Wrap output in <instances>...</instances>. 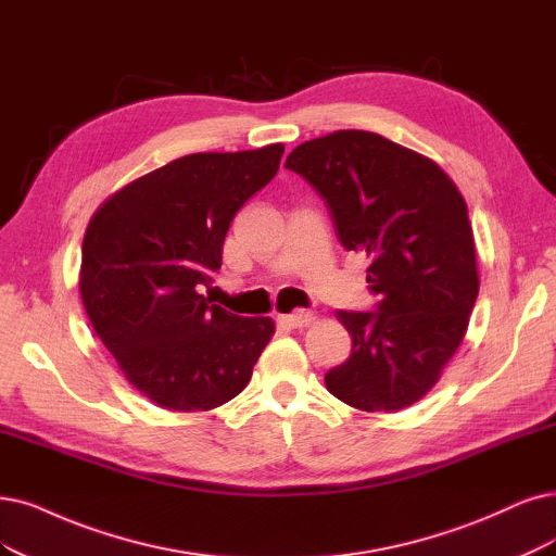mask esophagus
<instances>
[{
	"instance_id": "1",
	"label": "esophagus",
	"mask_w": 556,
	"mask_h": 556,
	"mask_svg": "<svg viewBox=\"0 0 556 556\" xmlns=\"http://www.w3.org/2000/svg\"><path fill=\"white\" fill-rule=\"evenodd\" d=\"M277 318H279V323H281V325H286V327H293V330H298V327L312 325L314 314H312V312H304V309H295L293 314H281V316H277Z\"/></svg>"
}]
</instances>
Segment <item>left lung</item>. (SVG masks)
I'll return each instance as SVG.
<instances>
[{
  "label": "left lung",
  "instance_id": "8db88e82",
  "mask_svg": "<svg viewBox=\"0 0 556 556\" xmlns=\"http://www.w3.org/2000/svg\"><path fill=\"white\" fill-rule=\"evenodd\" d=\"M286 169L325 199L341 244L371 261L378 312H339L353 353L327 392L364 413H399L440 380L479 295L467 203L438 162L366 130L309 139Z\"/></svg>",
  "mask_w": 556,
  "mask_h": 556
}]
</instances>
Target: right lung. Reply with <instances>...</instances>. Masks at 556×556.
Returning a JSON list of instances; mask_svg holds the SVG:
<instances>
[{
    "instance_id": "add662e5",
    "label": "right lung",
    "mask_w": 556,
    "mask_h": 556,
    "mask_svg": "<svg viewBox=\"0 0 556 556\" xmlns=\"http://www.w3.org/2000/svg\"><path fill=\"white\" fill-rule=\"evenodd\" d=\"M283 143L192 153L123 185L81 242L79 295L126 380L172 413H205L247 387L273 318H242L201 295L242 203L270 182Z\"/></svg>"
}]
</instances>
